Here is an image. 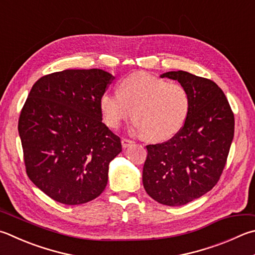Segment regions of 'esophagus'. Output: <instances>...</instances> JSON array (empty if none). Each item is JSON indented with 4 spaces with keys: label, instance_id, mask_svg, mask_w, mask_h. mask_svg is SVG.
Listing matches in <instances>:
<instances>
[{
    "label": "esophagus",
    "instance_id": "obj_1",
    "mask_svg": "<svg viewBox=\"0 0 255 255\" xmlns=\"http://www.w3.org/2000/svg\"><path fill=\"white\" fill-rule=\"evenodd\" d=\"M132 142L133 141L130 140V139H127V138H123V139H122V146H123V148H127L128 146H130Z\"/></svg>",
    "mask_w": 255,
    "mask_h": 255
}]
</instances>
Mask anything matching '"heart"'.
<instances>
[{"label": "heart", "instance_id": "heart-1", "mask_svg": "<svg viewBox=\"0 0 255 255\" xmlns=\"http://www.w3.org/2000/svg\"><path fill=\"white\" fill-rule=\"evenodd\" d=\"M99 107L105 124L118 128L132 116V129L150 141L175 136L186 123L191 99L178 83H169L149 73H132L119 82V92H105Z\"/></svg>", "mask_w": 255, "mask_h": 255}]
</instances>
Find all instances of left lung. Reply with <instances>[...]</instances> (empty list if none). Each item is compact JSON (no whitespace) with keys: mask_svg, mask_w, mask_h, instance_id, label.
Instances as JSON below:
<instances>
[{"mask_svg":"<svg viewBox=\"0 0 255 255\" xmlns=\"http://www.w3.org/2000/svg\"><path fill=\"white\" fill-rule=\"evenodd\" d=\"M160 78L177 80L188 92L191 108L172 139L146 146L142 184L156 202L180 206L219 182L234 137V115L224 92L212 80L182 70Z\"/></svg>","mask_w":255,"mask_h":255,"instance_id":"left-lung-1","label":"left lung"}]
</instances>
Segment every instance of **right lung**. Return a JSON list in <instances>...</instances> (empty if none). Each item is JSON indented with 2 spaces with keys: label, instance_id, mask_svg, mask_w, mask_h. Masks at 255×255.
I'll return each mask as SVG.
<instances>
[{
  "label": "right lung",
  "instance_id": "add662e5",
  "mask_svg": "<svg viewBox=\"0 0 255 255\" xmlns=\"http://www.w3.org/2000/svg\"><path fill=\"white\" fill-rule=\"evenodd\" d=\"M115 79L101 69H69L36 81L18 119L26 174L52 200L79 205L107 186L122 142L103 123L100 97Z\"/></svg>",
  "mask_w": 255,
  "mask_h": 255
}]
</instances>
